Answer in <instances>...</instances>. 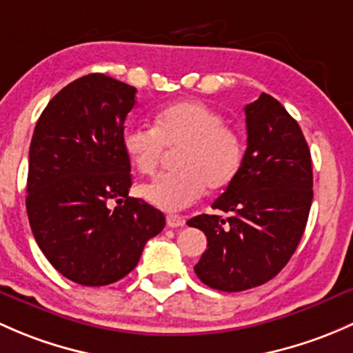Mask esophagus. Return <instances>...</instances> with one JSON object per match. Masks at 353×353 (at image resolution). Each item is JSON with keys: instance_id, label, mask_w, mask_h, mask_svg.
I'll list each match as a JSON object with an SVG mask.
<instances>
[{"instance_id": "esophagus-1", "label": "esophagus", "mask_w": 353, "mask_h": 353, "mask_svg": "<svg viewBox=\"0 0 353 353\" xmlns=\"http://www.w3.org/2000/svg\"><path fill=\"white\" fill-rule=\"evenodd\" d=\"M166 224L170 228H180L185 224V219L181 216H176V214H170V216H166Z\"/></svg>"}]
</instances>
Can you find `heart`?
<instances>
[{"instance_id": "obj_1", "label": "heart", "mask_w": 353, "mask_h": 353, "mask_svg": "<svg viewBox=\"0 0 353 353\" xmlns=\"http://www.w3.org/2000/svg\"><path fill=\"white\" fill-rule=\"evenodd\" d=\"M223 115L201 101H178L154 115V129L130 123L122 130L121 146L130 165L152 175L166 150L175 151L178 168L143 185L144 201L166 212L187 209L205 194L228 187L243 166L245 144Z\"/></svg>"}]
</instances>
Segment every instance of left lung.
I'll list each match as a JSON object with an SVG mask.
<instances>
[{
  "label": "left lung",
  "mask_w": 353,
  "mask_h": 353,
  "mask_svg": "<svg viewBox=\"0 0 353 353\" xmlns=\"http://www.w3.org/2000/svg\"><path fill=\"white\" fill-rule=\"evenodd\" d=\"M245 114L243 166L212 203L228 217L201 214L187 223L207 236L195 274L224 292L265 284L285 267L312 202L311 152L299 123L267 93L246 105Z\"/></svg>",
  "instance_id": "8db88e82"
}]
</instances>
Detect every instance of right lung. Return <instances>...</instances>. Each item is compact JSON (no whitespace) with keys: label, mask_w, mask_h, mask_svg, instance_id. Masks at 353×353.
<instances>
[{"label":"right lung","mask_w":353,"mask_h":353,"mask_svg":"<svg viewBox=\"0 0 353 353\" xmlns=\"http://www.w3.org/2000/svg\"><path fill=\"white\" fill-rule=\"evenodd\" d=\"M134 103V86L93 72L47 103L32 136L28 223L50 265L76 284L121 281L165 228L161 210L129 197L132 175L121 136Z\"/></svg>","instance_id":"right-lung-1"}]
</instances>
